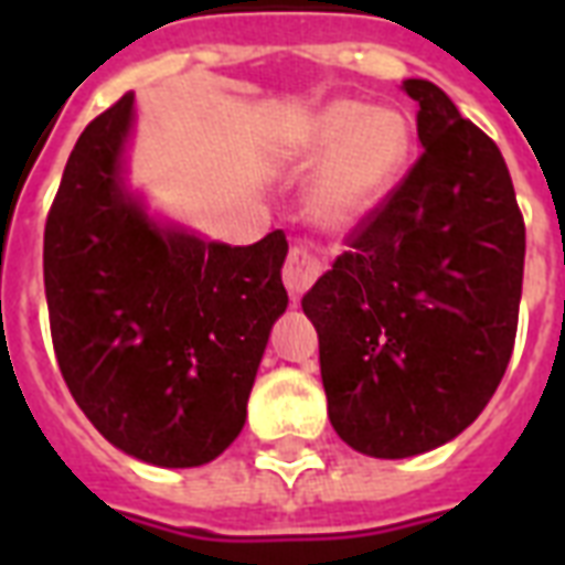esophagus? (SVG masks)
Returning <instances> with one entry per match:
<instances>
[{
	"label": "esophagus",
	"mask_w": 565,
	"mask_h": 565,
	"mask_svg": "<svg viewBox=\"0 0 565 565\" xmlns=\"http://www.w3.org/2000/svg\"><path fill=\"white\" fill-rule=\"evenodd\" d=\"M281 275L292 299H299L301 292H308L313 287V281L322 275V260L313 252H308V248L296 246L290 248V255L284 260Z\"/></svg>",
	"instance_id": "34e87169"
}]
</instances>
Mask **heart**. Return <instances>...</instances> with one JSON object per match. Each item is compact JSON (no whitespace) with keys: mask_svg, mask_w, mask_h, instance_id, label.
<instances>
[{"mask_svg":"<svg viewBox=\"0 0 565 565\" xmlns=\"http://www.w3.org/2000/svg\"><path fill=\"white\" fill-rule=\"evenodd\" d=\"M413 149L407 119L393 108L370 110L337 99L310 114L292 140L305 167H319L310 211L328 228H352L372 213L402 179Z\"/></svg>","mask_w":565,"mask_h":565,"instance_id":"1","label":"heart"}]
</instances>
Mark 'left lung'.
Instances as JSON below:
<instances>
[{"mask_svg": "<svg viewBox=\"0 0 565 565\" xmlns=\"http://www.w3.org/2000/svg\"><path fill=\"white\" fill-rule=\"evenodd\" d=\"M425 152L301 299L319 334L328 419L398 460L455 439L508 370L525 220L508 163L437 84L407 78Z\"/></svg>", "mask_w": 565, "mask_h": 565, "instance_id": "1", "label": "left lung"}]
</instances>
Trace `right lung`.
I'll use <instances>...</instances> for the list:
<instances>
[{"label":"right lung","mask_w":565,"mask_h":565,"mask_svg":"<svg viewBox=\"0 0 565 565\" xmlns=\"http://www.w3.org/2000/svg\"><path fill=\"white\" fill-rule=\"evenodd\" d=\"M126 93L84 128L43 234L57 366L102 437L154 466L237 439L269 328L287 308L284 231L222 246L161 228L119 184Z\"/></svg>","instance_id":"1"}]
</instances>
